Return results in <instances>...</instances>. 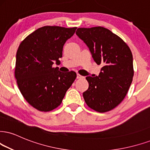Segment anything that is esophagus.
I'll use <instances>...</instances> for the list:
<instances>
[{"instance_id":"obj_1","label":"esophagus","mask_w":150,"mask_h":150,"mask_svg":"<svg viewBox=\"0 0 150 150\" xmlns=\"http://www.w3.org/2000/svg\"><path fill=\"white\" fill-rule=\"evenodd\" d=\"M76 78L77 79H82V78H83V76H81V75H80V74H77V76H76Z\"/></svg>"}]
</instances>
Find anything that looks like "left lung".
I'll return each mask as SVG.
<instances>
[{
	"instance_id": "left-lung-1",
	"label": "left lung",
	"mask_w": 150,
	"mask_h": 150,
	"mask_svg": "<svg viewBox=\"0 0 150 150\" xmlns=\"http://www.w3.org/2000/svg\"><path fill=\"white\" fill-rule=\"evenodd\" d=\"M76 34L96 63L103 66L97 76L86 77L89 87L83 93L85 101L96 111H109L121 103L132 84V51L120 37L103 27L79 28Z\"/></svg>"
}]
</instances>
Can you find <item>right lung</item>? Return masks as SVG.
<instances>
[{
	"instance_id": "1",
	"label": "right lung",
	"mask_w": 150,
	"mask_h": 150,
	"mask_svg": "<svg viewBox=\"0 0 150 150\" xmlns=\"http://www.w3.org/2000/svg\"><path fill=\"white\" fill-rule=\"evenodd\" d=\"M76 28L46 25L37 29L20 44L16 55L15 78L22 95L40 111H50L62 102L76 74L61 72L64 44Z\"/></svg>"
}]
</instances>
